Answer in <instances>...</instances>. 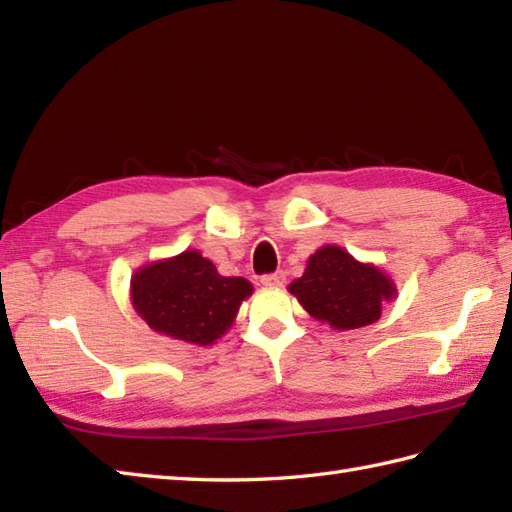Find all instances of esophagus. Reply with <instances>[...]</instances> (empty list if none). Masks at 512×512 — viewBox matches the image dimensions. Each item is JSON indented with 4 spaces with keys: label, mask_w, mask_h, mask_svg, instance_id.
Returning <instances> with one entry per match:
<instances>
[{
    "label": "esophagus",
    "mask_w": 512,
    "mask_h": 512,
    "mask_svg": "<svg viewBox=\"0 0 512 512\" xmlns=\"http://www.w3.org/2000/svg\"><path fill=\"white\" fill-rule=\"evenodd\" d=\"M284 282H286V275L282 273V270H277V273H270V275L262 277V284L268 286V288H279V286H284Z\"/></svg>",
    "instance_id": "esophagus-1"
}]
</instances>
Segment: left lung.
I'll return each instance as SVG.
<instances>
[{
	"instance_id": "obj_1",
	"label": "left lung",
	"mask_w": 512,
	"mask_h": 512,
	"mask_svg": "<svg viewBox=\"0 0 512 512\" xmlns=\"http://www.w3.org/2000/svg\"><path fill=\"white\" fill-rule=\"evenodd\" d=\"M310 317L337 330L377 322L384 302L395 299L393 279L373 264H362L339 246H322L308 257L302 277L288 286Z\"/></svg>"
}]
</instances>
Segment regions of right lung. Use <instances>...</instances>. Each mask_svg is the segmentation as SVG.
Wrapping results in <instances>:
<instances>
[{
  "label": "right lung",
  "instance_id": "1",
  "mask_svg": "<svg viewBox=\"0 0 512 512\" xmlns=\"http://www.w3.org/2000/svg\"><path fill=\"white\" fill-rule=\"evenodd\" d=\"M250 295L248 279L219 275L197 250L142 266L130 279L137 315L157 333L197 346L222 337Z\"/></svg>",
  "mask_w": 512,
  "mask_h": 512
}]
</instances>
